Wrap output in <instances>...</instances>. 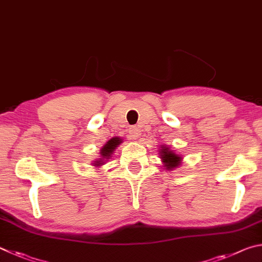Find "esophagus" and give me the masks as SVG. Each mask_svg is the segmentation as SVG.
<instances>
[{
  "label": "esophagus",
  "instance_id": "obj_1",
  "mask_svg": "<svg viewBox=\"0 0 262 262\" xmlns=\"http://www.w3.org/2000/svg\"><path fill=\"white\" fill-rule=\"evenodd\" d=\"M128 136H130V138L132 140H136V139L139 138L140 131L137 127H131L130 130H128Z\"/></svg>",
  "mask_w": 262,
  "mask_h": 262
}]
</instances>
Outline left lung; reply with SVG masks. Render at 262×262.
Returning <instances> with one entry per match:
<instances>
[{
    "label": "left lung",
    "mask_w": 262,
    "mask_h": 262,
    "mask_svg": "<svg viewBox=\"0 0 262 262\" xmlns=\"http://www.w3.org/2000/svg\"><path fill=\"white\" fill-rule=\"evenodd\" d=\"M160 159H161L163 167L167 169V170H172V169L178 168L181 166L183 158L180 154H177L168 147L167 145H161V148L159 149Z\"/></svg>",
    "instance_id": "1"
}]
</instances>
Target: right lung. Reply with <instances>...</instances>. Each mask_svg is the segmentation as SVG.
Returning <instances> with one entry per match:
<instances>
[{
    "instance_id": "obj_1",
    "label": "right lung",
    "mask_w": 262,
    "mask_h": 262,
    "mask_svg": "<svg viewBox=\"0 0 262 262\" xmlns=\"http://www.w3.org/2000/svg\"><path fill=\"white\" fill-rule=\"evenodd\" d=\"M122 141L123 140L119 138V137H114V138L108 140L107 143L103 145V147L101 148V150H100V155H101L100 159L95 160V161L93 162V166L96 167V168L103 166L105 161H108L110 157H112L114 150L118 147L119 144H122Z\"/></svg>"
}]
</instances>
